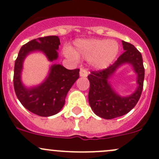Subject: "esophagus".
I'll return each mask as SVG.
<instances>
[{
  "label": "esophagus",
  "mask_w": 159,
  "mask_h": 159,
  "mask_svg": "<svg viewBox=\"0 0 159 159\" xmlns=\"http://www.w3.org/2000/svg\"><path fill=\"white\" fill-rule=\"evenodd\" d=\"M80 76L81 77H87L88 76V71L85 68H80Z\"/></svg>",
  "instance_id": "obj_1"
}]
</instances>
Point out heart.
I'll return each instance as SVG.
<instances>
[{"mask_svg":"<svg viewBox=\"0 0 159 159\" xmlns=\"http://www.w3.org/2000/svg\"><path fill=\"white\" fill-rule=\"evenodd\" d=\"M119 45L113 40L89 39L79 40L75 43L74 51L69 48L65 49L66 55L70 57H82L90 61L96 69L108 68L117 57Z\"/></svg>","mask_w":159,"mask_h":159,"instance_id":"heart-1","label":"heart"}]
</instances>
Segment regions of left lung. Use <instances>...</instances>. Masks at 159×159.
I'll return each mask as SVG.
<instances>
[{"instance_id": "1", "label": "left lung", "mask_w": 159, "mask_h": 159, "mask_svg": "<svg viewBox=\"0 0 159 159\" xmlns=\"http://www.w3.org/2000/svg\"><path fill=\"white\" fill-rule=\"evenodd\" d=\"M122 45L124 53L113 65L103 70L91 71L88 76L90 106L95 115L105 119H112L129 113L138 103L143 89L145 68L142 54L130 43L122 41ZM125 63H131L137 73L139 86L131 96L121 97L113 91L108 79L117 68Z\"/></svg>"}]
</instances>
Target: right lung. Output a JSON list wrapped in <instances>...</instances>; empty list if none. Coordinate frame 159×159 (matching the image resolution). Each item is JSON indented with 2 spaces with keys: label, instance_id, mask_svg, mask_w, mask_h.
I'll return each instance as SVG.
<instances>
[{
  "label": "right lung",
  "instance_id": "1",
  "mask_svg": "<svg viewBox=\"0 0 159 159\" xmlns=\"http://www.w3.org/2000/svg\"><path fill=\"white\" fill-rule=\"evenodd\" d=\"M61 44L57 36L38 38L24 44L14 64V88L17 98L26 109L42 117L58 113L63 108L65 97L79 78V69L68 70L61 65H53L45 81L37 87L27 89L20 80L25 57L35 51H42L50 61L57 58V50Z\"/></svg>",
  "mask_w": 159,
  "mask_h": 159
}]
</instances>
